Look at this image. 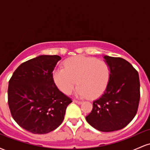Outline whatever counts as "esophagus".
Listing matches in <instances>:
<instances>
[{"mask_svg":"<svg viewBox=\"0 0 150 150\" xmlns=\"http://www.w3.org/2000/svg\"><path fill=\"white\" fill-rule=\"evenodd\" d=\"M73 101H74V102H75V103H76V104H82V101H78V100H75V99H74Z\"/></svg>","mask_w":150,"mask_h":150,"instance_id":"obj_1","label":"esophagus"}]
</instances>
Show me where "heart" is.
Segmentation results:
<instances>
[{
	"mask_svg": "<svg viewBox=\"0 0 150 150\" xmlns=\"http://www.w3.org/2000/svg\"><path fill=\"white\" fill-rule=\"evenodd\" d=\"M52 77L55 85L65 94L73 92L77 82V96L97 98L107 88L111 68L106 61L80 55L67 59L64 68H55Z\"/></svg>",
	"mask_w": 150,
	"mask_h": 150,
	"instance_id": "b5f03b06",
	"label": "heart"
}]
</instances>
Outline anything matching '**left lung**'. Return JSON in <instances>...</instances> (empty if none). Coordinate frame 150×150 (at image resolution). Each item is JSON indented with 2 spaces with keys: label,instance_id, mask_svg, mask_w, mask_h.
I'll use <instances>...</instances> for the list:
<instances>
[{
  "label": "left lung",
  "instance_id": "obj_1",
  "mask_svg": "<svg viewBox=\"0 0 150 150\" xmlns=\"http://www.w3.org/2000/svg\"><path fill=\"white\" fill-rule=\"evenodd\" d=\"M111 68V79L104 94L93 102L86 120L101 132L125 128L137 113L140 102V80L137 71L128 61L104 56Z\"/></svg>",
  "mask_w": 150,
  "mask_h": 150
}]
</instances>
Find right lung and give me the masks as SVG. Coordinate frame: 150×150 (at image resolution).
<instances>
[{"label": "right lung", "instance_id": "right-lung-1", "mask_svg": "<svg viewBox=\"0 0 150 150\" xmlns=\"http://www.w3.org/2000/svg\"><path fill=\"white\" fill-rule=\"evenodd\" d=\"M61 58L42 55L24 62L9 80L8 102L18 124L34 134L53 131L64 119L72 99L61 92L52 73Z\"/></svg>", "mask_w": 150, "mask_h": 150}]
</instances>
